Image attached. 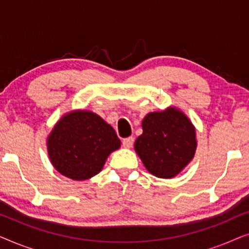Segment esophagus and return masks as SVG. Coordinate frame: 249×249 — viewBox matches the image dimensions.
<instances>
[{
	"instance_id": "1",
	"label": "esophagus",
	"mask_w": 249,
	"mask_h": 249,
	"mask_svg": "<svg viewBox=\"0 0 249 249\" xmlns=\"http://www.w3.org/2000/svg\"><path fill=\"white\" fill-rule=\"evenodd\" d=\"M122 145H124V147H125V148L132 147V145H134V138L132 137L124 138V141H122Z\"/></svg>"
}]
</instances>
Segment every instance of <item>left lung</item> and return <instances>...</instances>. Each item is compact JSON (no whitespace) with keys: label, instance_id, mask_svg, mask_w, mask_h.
I'll return each instance as SVG.
<instances>
[{"label":"left lung","instance_id":"1","mask_svg":"<svg viewBox=\"0 0 249 249\" xmlns=\"http://www.w3.org/2000/svg\"><path fill=\"white\" fill-rule=\"evenodd\" d=\"M142 125V134L136 139L135 151L152 175L173 178L192 161L197 146L196 130L178 108L151 112Z\"/></svg>","mask_w":249,"mask_h":249}]
</instances>
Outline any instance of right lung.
Listing matches in <instances>:
<instances>
[{
	"instance_id": "add662e5",
	"label": "right lung",
	"mask_w": 249,
	"mask_h": 249,
	"mask_svg": "<svg viewBox=\"0 0 249 249\" xmlns=\"http://www.w3.org/2000/svg\"><path fill=\"white\" fill-rule=\"evenodd\" d=\"M120 145L114 129L100 115L81 110L61 118L47 138L53 166L72 180H86L97 175L107 156Z\"/></svg>"
}]
</instances>
